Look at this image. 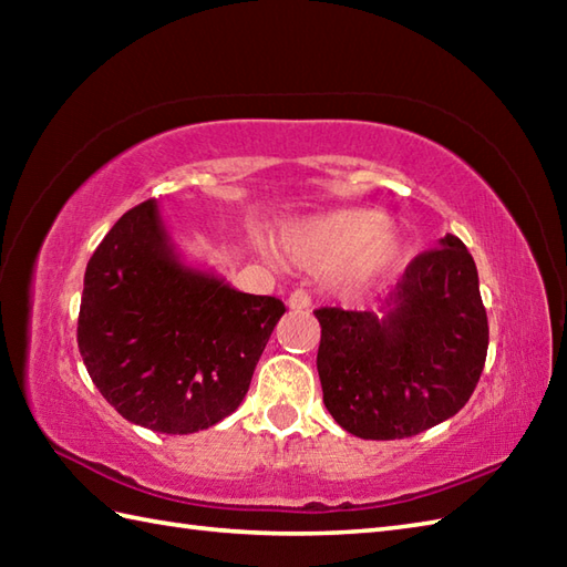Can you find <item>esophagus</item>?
Instances as JSON below:
<instances>
[{
	"mask_svg": "<svg viewBox=\"0 0 567 567\" xmlns=\"http://www.w3.org/2000/svg\"><path fill=\"white\" fill-rule=\"evenodd\" d=\"M287 305H290L292 309H309L311 307V295L307 290H295L290 295V299H287Z\"/></svg>",
	"mask_w": 567,
	"mask_h": 567,
	"instance_id": "esophagus-1",
	"label": "esophagus"
}]
</instances>
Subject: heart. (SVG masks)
I'll return each mask as SVG.
<instances>
[{"instance_id": "b5f03b06", "label": "heart", "mask_w": 567, "mask_h": 567, "mask_svg": "<svg viewBox=\"0 0 567 567\" xmlns=\"http://www.w3.org/2000/svg\"><path fill=\"white\" fill-rule=\"evenodd\" d=\"M285 248L307 270L341 268L348 290H368L400 262L402 244L388 216L375 209H341L292 228Z\"/></svg>"}]
</instances>
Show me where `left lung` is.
<instances>
[{
    "label": "left lung",
    "instance_id": "1",
    "mask_svg": "<svg viewBox=\"0 0 567 567\" xmlns=\"http://www.w3.org/2000/svg\"><path fill=\"white\" fill-rule=\"evenodd\" d=\"M323 404L358 439L416 436L461 412L483 375L489 327L477 268L457 236L419 252L388 317L321 307Z\"/></svg>",
    "mask_w": 567,
    "mask_h": 567
}]
</instances>
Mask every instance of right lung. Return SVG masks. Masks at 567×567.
<instances>
[{"label":"right lung","instance_id":"add662e5","mask_svg":"<svg viewBox=\"0 0 567 567\" xmlns=\"http://www.w3.org/2000/svg\"><path fill=\"white\" fill-rule=\"evenodd\" d=\"M285 305L175 258L155 199L118 219L84 270L78 348L124 419L195 433L236 412Z\"/></svg>","mask_w":567,"mask_h":567}]
</instances>
